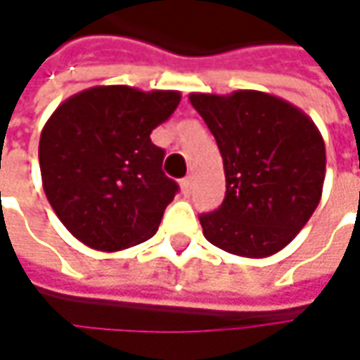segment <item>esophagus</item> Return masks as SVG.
<instances>
[{
    "mask_svg": "<svg viewBox=\"0 0 360 360\" xmlns=\"http://www.w3.org/2000/svg\"><path fill=\"white\" fill-rule=\"evenodd\" d=\"M191 185H193V181H191V177H185V179H181V191L187 195L189 191H191Z\"/></svg>",
    "mask_w": 360,
    "mask_h": 360,
    "instance_id": "esophagus-1",
    "label": "esophagus"
}]
</instances>
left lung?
Segmentation results:
<instances>
[{"mask_svg": "<svg viewBox=\"0 0 360 360\" xmlns=\"http://www.w3.org/2000/svg\"><path fill=\"white\" fill-rule=\"evenodd\" d=\"M189 102L217 139L227 183L223 204L200 217L204 238L246 258L283 250L321 200L325 141L317 124L264 91L191 94Z\"/></svg>", "mask_w": 360, "mask_h": 360, "instance_id": "8db88e82", "label": "left lung"}]
</instances>
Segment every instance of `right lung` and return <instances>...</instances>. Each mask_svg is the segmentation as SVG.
Segmentation results:
<instances>
[{"label":"right lung","mask_w":360,"mask_h":360,"mask_svg":"<svg viewBox=\"0 0 360 360\" xmlns=\"http://www.w3.org/2000/svg\"><path fill=\"white\" fill-rule=\"evenodd\" d=\"M179 91L98 85L70 96L39 139L45 195L62 225L94 250L150 240L179 185L162 173L150 133L179 106Z\"/></svg>","instance_id":"1"}]
</instances>
